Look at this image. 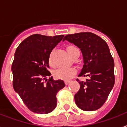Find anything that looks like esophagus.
I'll return each instance as SVG.
<instances>
[{
    "instance_id": "obj_1",
    "label": "esophagus",
    "mask_w": 127,
    "mask_h": 127,
    "mask_svg": "<svg viewBox=\"0 0 127 127\" xmlns=\"http://www.w3.org/2000/svg\"><path fill=\"white\" fill-rule=\"evenodd\" d=\"M64 82H65L66 84L67 85V84H68L70 82V80H65V81H64Z\"/></svg>"
}]
</instances>
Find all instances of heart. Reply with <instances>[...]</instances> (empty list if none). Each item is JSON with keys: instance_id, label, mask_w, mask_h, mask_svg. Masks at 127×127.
Returning a JSON list of instances; mask_svg holds the SVG:
<instances>
[{"instance_id": "obj_1", "label": "heart", "mask_w": 127, "mask_h": 127, "mask_svg": "<svg viewBox=\"0 0 127 127\" xmlns=\"http://www.w3.org/2000/svg\"><path fill=\"white\" fill-rule=\"evenodd\" d=\"M66 51L72 58L76 52L79 51V50L73 45L68 46L66 47ZM49 64L51 67H53L55 66L53 61V58H52V53L50 54L49 57ZM76 69L75 68H59L54 72V76L56 78H58V79L67 80L70 79L71 78L73 77L76 74Z\"/></svg>"}]
</instances>
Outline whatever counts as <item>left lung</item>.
Masks as SVG:
<instances>
[{
    "instance_id": "8db88e82",
    "label": "left lung",
    "mask_w": 127,
    "mask_h": 127,
    "mask_svg": "<svg viewBox=\"0 0 127 127\" xmlns=\"http://www.w3.org/2000/svg\"><path fill=\"white\" fill-rule=\"evenodd\" d=\"M73 43L80 49L84 64L78 76H89L79 82L80 88L74 95L76 104L81 109L92 111L104 104L115 84L114 60L107 43L91 32L66 35L63 41Z\"/></svg>"
}]
</instances>
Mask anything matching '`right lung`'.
<instances>
[{"label":"right lung","instance_id":"add662e5","mask_svg":"<svg viewBox=\"0 0 127 127\" xmlns=\"http://www.w3.org/2000/svg\"><path fill=\"white\" fill-rule=\"evenodd\" d=\"M63 35L33 34L17 47L12 64L13 88L32 112L47 114L57 105V94L65 86L62 80H53L48 70L49 57Z\"/></svg>","mask_w":127,"mask_h":127}]
</instances>
